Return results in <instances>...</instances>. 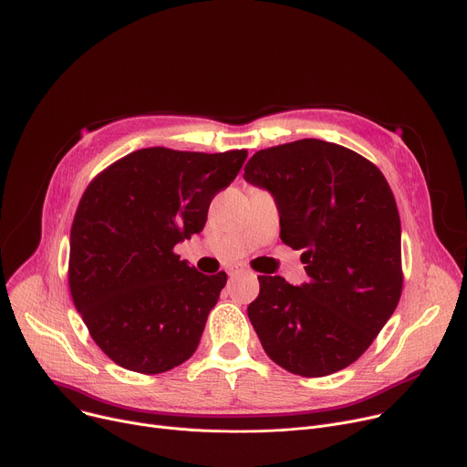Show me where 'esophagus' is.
<instances>
[{"mask_svg": "<svg viewBox=\"0 0 467 467\" xmlns=\"http://www.w3.org/2000/svg\"><path fill=\"white\" fill-rule=\"evenodd\" d=\"M244 272H247V270H245V268H242V266L231 268V270H229V277H231V279H234V277H238V275H240V274H244Z\"/></svg>", "mask_w": 467, "mask_h": 467, "instance_id": "obj_1", "label": "esophagus"}]
</instances>
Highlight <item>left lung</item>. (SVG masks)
<instances>
[{"instance_id":"left-lung-1","label":"left lung","mask_w":467,"mask_h":467,"mask_svg":"<svg viewBox=\"0 0 467 467\" xmlns=\"http://www.w3.org/2000/svg\"><path fill=\"white\" fill-rule=\"evenodd\" d=\"M244 179L279 212L281 240L304 249L309 281L261 275L247 317L265 352L300 376L354 363L391 318L402 292L400 218L379 169L341 145L300 140L253 154Z\"/></svg>"}]
</instances>
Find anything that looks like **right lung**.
<instances>
[{"label": "right lung", "mask_w": 467, "mask_h": 467, "mask_svg": "<svg viewBox=\"0 0 467 467\" xmlns=\"http://www.w3.org/2000/svg\"><path fill=\"white\" fill-rule=\"evenodd\" d=\"M247 150L141 149L109 165L83 193L68 283L95 343L117 365L158 374L197 350L227 274L204 275L173 247L199 234L210 201L238 175Z\"/></svg>", "instance_id": "1"}]
</instances>
